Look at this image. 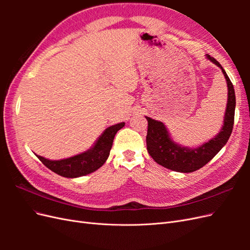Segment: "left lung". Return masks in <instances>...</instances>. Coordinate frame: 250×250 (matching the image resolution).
Wrapping results in <instances>:
<instances>
[{"instance_id":"1","label":"left lung","mask_w":250,"mask_h":250,"mask_svg":"<svg viewBox=\"0 0 250 250\" xmlns=\"http://www.w3.org/2000/svg\"><path fill=\"white\" fill-rule=\"evenodd\" d=\"M207 58L221 69L228 84V105H226L223 126L217 135L208 142L196 148L180 146L171 139L165 124L145 117L148 121L147 150L150 156L163 167L183 173H191L202 168L220 151L228 143L233 127L236 95L231 81L222 65L214 57L207 54Z\"/></svg>"}]
</instances>
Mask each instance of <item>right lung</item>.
I'll list each match as a JSON object with an SVG mask.
<instances>
[{"label": "right lung", "mask_w": 250, "mask_h": 250, "mask_svg": "<svg viewBox=\"0 0 250 250\" xmlns=\"http://www.w3.org/2000/svg\"><path fill=\"white\" fill-rule=\"evenodd\" d=\"M124 125L125 123L122 122L106 128L96 141L95 145L80 154L60 161H51L40 155L36 156L47 168L60 176L76 178L87 175L102 167L103 164L106 162L115 135Z\"/></svg>", "instance_id": "obj_1"}]
</instances>
